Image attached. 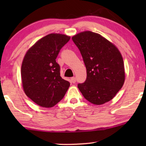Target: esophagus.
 <instances>
[{
  "label": "esophagus",
  "mask_w": 146,
  "mask_h": 146,
  "mask_svg": "<svg viewBox=\"0 0 146 146\" xmlns=\"http://www.w3.org/2000/svg\"><path fill=\"white\" fill-rule=\"evenodd\" d=\"M71 82H72L73 84L76 83V78H74V77L72 78H71Z\"/></svg>",
  "instance_id": "esophagus-1"
}]
</instances>
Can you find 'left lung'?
Segmentation results:
<instances>
[{
	"instance_id": "obj_1",
	"label": "left lung",
	"mask_w": 146,
	"mask_h": 146,
	"mask_svg": "<svg viewBox=\"0 0 146 146\" xmlns=\"http://www.w3.org/2000/svg\"><path fill=\"white\" fill-rule=\"evenodd\" d=\"M72 39L86 68V80L78 84L83 96L96 105L111 100L125 80L124 65L118 49L100 35L91 31L78 34Z\"/></svg>"
}]
</instances>
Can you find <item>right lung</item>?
Returning a JSON list of instances; mask_svg holds the SVG:
<instances>
[{
	"mask_svg": "<svg viewBox=\"0 0 146 146\" xmlns=\"http://www.w3.org/2000/svg\"><path fill=\"white\" fill-rule=\"evenodd\" d=\"M70 37L50 34L37 41L26 54L21 67L24 91L42 107L51 108L64 96L70 85L60 76L56 59Z\"/></svg>",
	"mask_w": 146,
	"mask_h": 146,
	"instance_id": "right-lung-1",
	"label": "right lung"
}]
</instances>
